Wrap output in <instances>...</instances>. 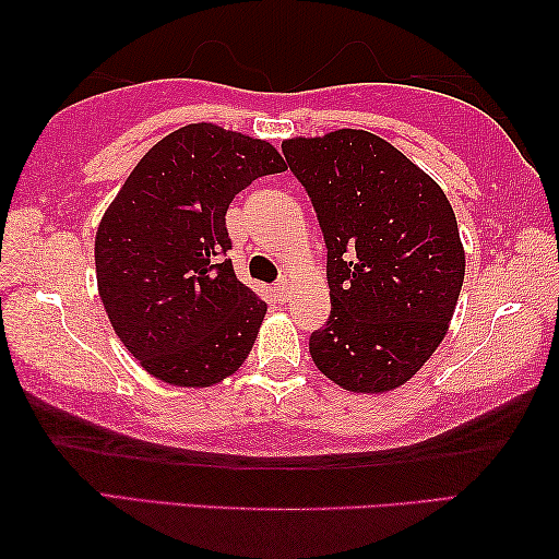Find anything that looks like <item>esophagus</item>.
Wrapping results in <instances>:
<instances>
[{
    "mask_svg": "<svg viewBox=\"0 0 559 559\" xmlns=\"http://www.w3.org/2000/svg\"><path fill=\"white\" fill-rule=\"evenodd\" d=\"M274 295H277V299H280V301H285V299H287V295H289V287L285 285V282H280V285L274 287Z\"/></svg>",
    "mask_w": 559,
    "mask_h": 559,
    "instance_id": "obj_1",
    "label": "esophagus"
}]
</instances>
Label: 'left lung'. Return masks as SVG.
I'll return each instance as SVG.
<instances>
[{"instance_id": "8db88e82", "label": "left lung", "mask_w": 559, "mask_h": 559, "mask_svg": "<svg viewBox=\"0 0 559 559\" xmlns=\"http://www.w3.org/2000/svg\"><path fill=\"white\" fill-rule=\"evenodd\" d=\"M326 245L332 314L309 354L346 391L401 386L443 342L465 254L436 182L379 135L342 128L282 143Z\"/></svg>"}]
</instances>
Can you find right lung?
Listing matches in <instances>:
<instances>
[{
    "label": "right lung",
    "mask_w": 559,
    "mask_h": 559,
    "mask_svg": "<svg viewBox=\"0 0 559 559\" xmlns=\"http://www.w3.org/2000/svg\"><path fill=\"white\" fill-rule=\"evenodd\" d=\"M267 141L190 123L143 155L96 233V280L118 340L155 379L213 386L240 369L267 305L235 277L225 213L285 170Z\"/></svg>",
    "instance_id": "obj_1"
}]
</instances>
